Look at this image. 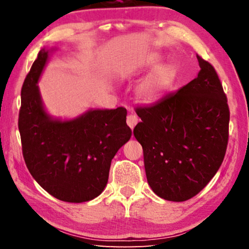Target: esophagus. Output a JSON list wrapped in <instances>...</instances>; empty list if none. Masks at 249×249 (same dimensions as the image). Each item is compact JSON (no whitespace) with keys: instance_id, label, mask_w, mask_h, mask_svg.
<instances>
[{"instance_id":"esophagus-1","label":"esophagus","mask_w":249,"mask_h":249,"mask_svg":"<svg viewBox=\"0 0 249 249\" xmlns=\"http://www.w3.org/2000/svg\"><path fill=\"white\" fill-rule=\"evenodd\" d=\"M138 121H140V120H138V117L136 115L130 114V115L127 116V121H126V122H127V125L129 126V128L130 129H134L135 126L137 125Z\"/></svg>"}]
</instances>
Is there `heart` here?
Here are the masks:
<instances>
[{
	"instance_id": "b5f03b06",
	"label": "heart",
	"mask_w": 249,
	"mask_h": 249,
	"mask_svg": "<svg viewBox=\"0 0 249 249\" xmlns=\"http://www.w3.org/2000/svg\"><path fill=\"white\" fill-rule=\"evenodd\" d=\"M161 60L158 53H149L135 61L132 69L142 71L149 69ZM178 78V69L171 62L159 64L142 78L135 87V96L142 103L151 104L157 102L169 92Z\"/></svg>"
}]
</instances>
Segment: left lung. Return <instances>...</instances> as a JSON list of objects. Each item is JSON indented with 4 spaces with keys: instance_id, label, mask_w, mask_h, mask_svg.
Segmentation results:
<instances>
[{
    "instance_id": "left-lung-1",
    "label": "left lung",
    "mask_w": 249,
    "mask_h": 249,
    "mask_svg": "<svg viewBox=\"0 0 249 249\" xmlns=\"http://www.w3.org/2000/svg\"><path fill=\"white\" fill-rule=\"evenodd\" d=\"M197 77L151 107L136 109L134 136L144 150L148 184L168 201L196 196L224 159L230 109L215 70L196 56Z\"/></svg>"
}]
</instances>
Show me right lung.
I'll return each instance as SVG.
<instances>
[{
	"label": "right lung",
	"mask_w": 249,
	"mask_h": 249,
	"mask_svg": "<svg viewBox=\"0 0 249 249\" xmlns=\"http://www.w3.org/2000/svg\"><path fill=\"white\" fill-rule=\"evenodd\" d=\"M54 50L40 49L20 92L23 156L33 178L49 195L81 203L103 192L112 159L132 130L124 107L89 108L72 119L49 114L38 82Z\"/></svg>",
	"instance_id": "obj_1"
}]
</instances>
